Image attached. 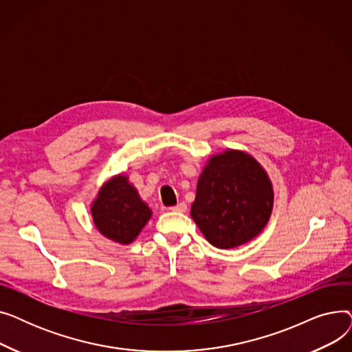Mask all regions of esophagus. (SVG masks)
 Masks as SVG:
<instances>
[{
    "label": "esophagus",
    "instance_id": "esophagus-1",
    "mask_svg": "<svg viewBox=\"0 0 352 352\" xmlns=\"http://www.w3.org/2000/svg\"><path fill=\"white\" fill-rule=\"evenodd\" d=\"M170 210L175 211V212H186L187 211V204H186V202H179V204L171 207Z\"/></svg>",
    "mask_w": 352,
    "mask_h": 352
}]
</instances>
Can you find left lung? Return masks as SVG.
<instances>
[{"label":"left lung","instance_id":"8db88e82","mask_svg":"<svg viewBox=\"0 0 352 352\" xmlns=\"http://www.w3.org/2000/svg\"><path fill=\"white\" fill-rule=\"evenodd\" d=\"M274 206L272 184L254 157L228 150L212 155L202 170L191 217L217 248L243 245L260 234Z\"/></svg>","mask_w":352,"mask_h":352}]
</instances>
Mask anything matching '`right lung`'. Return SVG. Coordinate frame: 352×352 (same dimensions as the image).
<instances>
[{
	"mask_svg": "<svg viewBox=\"0 0 352 352\" xmlns=\"http://www.w3.org/2000/svg\"><path fill=\"white\" fill-rule=\"evenodd\" d=\"M97 230L120 244H129L151 218V210L125 175L108 179L91 206Z\"/></svg>",
	"mask_w": 352,
	"mask_h": 352,
	"instance_id": "right-lung-1",
	"label": "right lung"
}]
</instances>
